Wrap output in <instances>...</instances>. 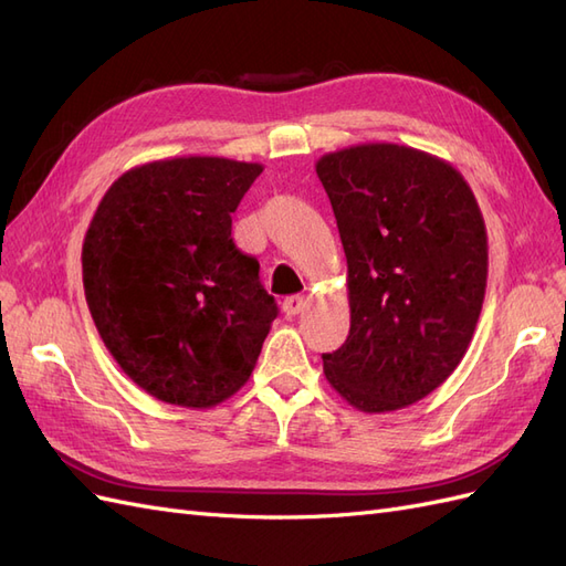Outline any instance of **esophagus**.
I'll use <instances>...</instances> for the list:
<instances>
[{"label":"esophagus","instance_id":"1","mask_svg":"<svg viewBox=\"0 0 566 566\" xmlns=\"http://www.w3.org/2000/svg\"><path fill=\"white\" fill-rule=\"evenodd\" d=\"M304 297H300V295H290V297H285L283 300V312H285V316H297L302 310H304Z\"/></svg>","mask_w":566,"mask_h":566}]
</instances>
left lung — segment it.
Returning a JSON list of instances; mask_svg holds the SVG:
<instances>
[{"label":"left lung","instance_id":"1","mask_svg":"<svg viewBox=\"0 0 566 566\" xmlns=\"http://www.w3.org/2000/svg\"><path fill=\"white\" fill-rule=\"evenodd\" d=\"M316 175L347 254L352 312L323 373L364 413L406 408L447 382L472 342L489 276L482 210L451 163L410 146L325 153Z\"/></svg>","mask_w":566,"mask_h":566}]
</instances>
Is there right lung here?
Instances as JSON below:
<instances>
[{
	"mask_svg": "<svg viewBox=\"0 0 566 566\" xmlns=\"http://www.w3.org/2000/svg\"><path fill=\"white\" fill-rule=\"evenodd\" d=\"M262 163L181 156L136 165L101 198L82 283L106 349L153 399L212 408L241 389L276 318L231 214Z\"/></svg>",
	"mask_w": 566,
	"mask_h": 566,
	"instance_id": "obj_1",
	"label": "right lung"
}]
</instances>
